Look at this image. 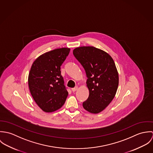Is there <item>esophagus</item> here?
Returning <instances> with one entry per match:
<instances>
[{"label": "esophagus", "mask_w": 153, "mask_h": 153, "mask_svg": "<svg viewBox=\"0 0 153 153\" xmlns=\"http://www.w3.org/2000/svg\"><path fill=\"white\" fill-rule=\"evenodd\" d=\"M78 87L77 86H76L75 87L72 88V92H75V91H76L78 89Z\"/></svg>", "instance_id": "34e87169"}]
</instances>
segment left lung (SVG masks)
Wrapping results in <instances>:
<instances>
[{
	"instance_id": "obj_1",
	"label": "left lung",
	"mask_w": 153,
	"mask_h": 153,
	"mask_svg": "<svg viewBox=\"0 0 153 153\" xmlns=\"http://www.w3.org/2000/svg\"><path fill=\"white\" fill-rule=\"evenodd\" d=\"M73 54L88 78L89 95L83 107L91 113H99L109 105L118 88L119 78L115 62L108 53L94 46L76 48Z\"/></svg>"
}]
</instances>
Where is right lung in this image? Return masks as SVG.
Returning <instances> with one entry per match:
<instances>
[{
	"mask_svg": "<svg viewBox=\"0 0 153 153\" xmlns=\"http://www.w3.org/2000/svg\"><path fill=\"white\" fill-rule=\"evenodd\" d=\"M69 51V48H63L48 52L31 66L28 76L29 90L35 102L46 112L61 108L68 97L61 66Z\"/></svg>",
	"mask_w": 153,
	"mask_h": 153,
	"instance_id": "obj_1",
	"label": "right lung"
}]
</instances>
